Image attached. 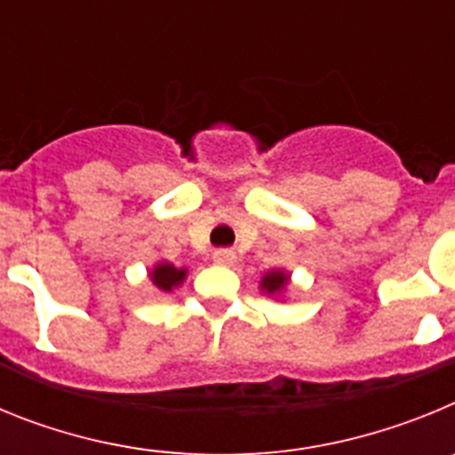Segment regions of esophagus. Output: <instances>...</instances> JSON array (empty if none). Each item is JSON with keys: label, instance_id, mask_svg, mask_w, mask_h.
<instances>
[{"label": "esophagus", "instance_id": "obj_1", "mask_svg": "<svg viewBox=\"0 0 455 455\" xmlns=\"http://www.w3.org/2000/svg\"><path fill=\"white\" fill-rule=\"evenodd\" d=\"M236 259L235 251H230V248H219V251H214V262L223 264V267H232Z\"/></svg>", "mask_w": 455, "mask_h": 455}]
</instances>
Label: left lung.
Returning a JSON list of instances; mask_svg holds the SVG:
<instances>
[{
  "label": "left lung",
  "mask_w": 455,
  "mask_h": 455,
  "mask_svg": "<svg viewBox=\"0 0 455 455\" xmlns=\"http://www.w3.org/2000/svg\"><path fill=\"white\" fill-rule=\"evenodd\" d=\"M287 284V275L283 271H271L262 277V289H267L268 293H275Z\"/></svg>",
  "instance_id": "left-lung-1"
}]
</instances>
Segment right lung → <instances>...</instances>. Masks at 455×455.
<instances>
[{
	"label": "right lung",
	"instance_id": "1",
	"mask_svg": "<svg viewBox=\"0 0 455 455\" xmlns=\"http://www.w3.org/2000/svg\"><path fill=\"white\" fill-rule=\"evenodd\" d=\"M184 275H187V268H175L172 264H156L150 277L156 287L164 289V291H171L172 287H178L182 283Z\"/></svg>",
	"mask_w": 455,
	"mask_h": 455
}]
</instances>
